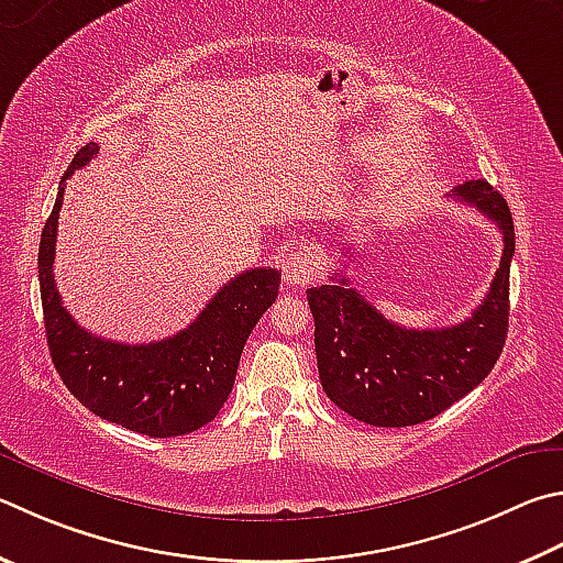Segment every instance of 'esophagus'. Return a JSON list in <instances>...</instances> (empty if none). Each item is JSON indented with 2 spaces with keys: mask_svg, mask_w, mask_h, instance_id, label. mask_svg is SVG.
<instances>
[{
  "mask_svg": "<svg viewBox=\"0 0 563 563\" xmlns=\"http://www.w3.org/2000/svg\"><path fill=\"white\" fill-rule=\"evenodd\" d=\"M314 275H317L314 253L302 251L285 263V280L295 285V288H305V285L314 280Z\"/></svg>",
  "mask_w": 563,
  "mask_h": 563,
  "instance_id": "obj_1",
  "label": "esophagus"
}]
</instances>
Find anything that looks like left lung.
<instances>
[{
	"instance_id": "8db88e82",
	"label": "left lung",
	"mask_w": 563,
	"mask_h": 563,
	"mask_svg": "<svg viewBox=\"0 0 563 563\" xmlns=\"http://www.w3.org/2000/svg\"><path fill=\"white\" fill-rule=\"evenodd\" d=\"M451 197L495 221L505 243L489 292L467 320L406 330L366 302L342 271L332 273L330 285L308 290L322 388L356 421L379 428L423 423L473 391L503 354L515 255L512 211L485 179L460 184Z\"/></svg>"
}]
</instances>
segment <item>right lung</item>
Segmentation results:
<instances>
[{"mask_svg": "<svg viewBox=\"0 0 563 563\" xmlns=\"http://www.w3.org/2000/svg\"><path fill=\"white\" fill-rule=\"evenodd\" d=\"M98 155L80 147L60 179L38 243V283L51 362L88 411L150 438H175L217 418L236 379L255 322L278 298L280 273L251 268L213 295L187 330L150 344H120L84 330L60 302L54 280L56 227L64 184Z\"/></svg>", "mask_w": 563, "mask_h": 563, "instance_id": "obj_1", "label": "right lung"}]
</instances>
